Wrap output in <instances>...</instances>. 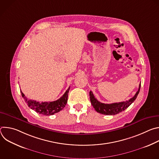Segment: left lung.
Returning a JSON list of instances; mask_svg holds the SVG:
<instances>
[{"mask_svg": "<svg viewBox=\"0 0 159 159\" xmlns=\"http://www.w3.org/2000/svg\"><path fill=\"white\" fill-rule=\"evenodd\" d=\"M141 84L139 85V88L137 93L135 95L126 101L120 102H115L112 104H104L102 103L97 100L95 98L93 93L92 91H90L89 96H90V100L91 102V104L95 110L101 114L106 115H115L118 114L119 112H121L123 111H125L126 108H128L133 102L137 99L138 94L140 92Z\"/></svg>", "mask_w": 159, "mask_h": 159, "instance_id": "1", "label": "left lung"}]
</instances>
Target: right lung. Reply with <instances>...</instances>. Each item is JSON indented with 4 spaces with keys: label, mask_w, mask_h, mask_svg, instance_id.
<instances>
[{
    "label": "right lung",
    "mask_w": 159,
    "mask_h": 159,
    "mask_svg": "<svg viewBox=\"0 0 159 159\" xmlns=\"http://www.w3.org/2000/svg\"><path fill=\"white\" fill-rule=\"evenodd\" d=\"M70 87L68 88L65 94L58 100L52 101V102H38L34 100L28 99L25 95L22 93L20 90V93L25 100V102L28 106L33 110H34L39 114L50 116L53 115L55 113H57L61 110H62L67 102L68 99V94H69Z\"/></svg>",
    "instance_id": "add662e5"
}]
</instances>
